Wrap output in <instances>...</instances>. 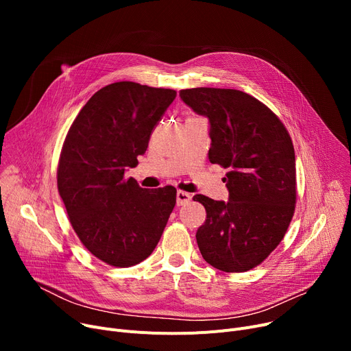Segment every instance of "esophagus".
Instances as JSON below:
<instances>
[{
    "mask_svg": "<svg viewBox=\"0 0 351 351\" xmlns=\"http://www.w3.org/2000/svg\"><path fill=\"white\" fill-rule=\"evenodd\" d=\"M191 199H192V196L188 192H183V191H178L176 192V205L178 206H182V205L188 204Z\"/></svg>",
    "mask_w": 351,
    "mask_h": 351,
    "instance_id": "esophagus-1",
    "label": "esophagus"
}]
</instances>
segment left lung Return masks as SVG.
Instances as JSON below:
<instances>
[{
	"label": "left lung",
	"mask_w": 351,
	"mask_h": 351,
	"mask_svg": "<svg viewBox=\"0 0 351 351\" xmlns=\"http://www.w3.org/2000/svg\"><path fill=\"white\" fill-rule=\"evenodd\" d=\"M208 118L209 160L229 168V200L193 196L206 209L196 232L204 259L239 273L261 265L278 247L296 204V156L289 132L271 110L246 92L192 88L179 92Z\"/></svg>",
	"instance_id": "left-lung-1"
}]
</instances>
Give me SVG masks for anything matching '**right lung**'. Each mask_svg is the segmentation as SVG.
<instances>
[{
    "mask_svg": "<svg viewBox=\"0 0 351 351\" xmlns=\"http://www.w3.org/2000/svg\"><path fill=\"white\" fill-rule=\"evenodd\" d=\"M173 89L115 82L95 92L71 125L58 165V191L82 245L99 261L129 267L156 247L176 189H143L125 172L143 155L173 102Z\"/></svg>",
    "mask_w": 351,
    "mask_h": 351,
    "instance_id": "add662e5",
    "label": "right lung"
}]
</instances>
